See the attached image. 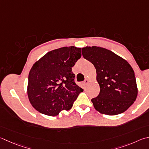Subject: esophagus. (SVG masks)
Returning a JSON list of instances; mask_svg holds the SVG:
<instances>
[{"instance_id": "esophagus-1", "label": "esophagus", "mask_w": 149, "mask_h": 149, "mask_svg": "<svg viewBox=\"0 0 149 149\" xmlns=\"http://www.w3.org/2000/svg\"><path fill=\"white\" fill-rule=\"evenodd\" d=\"M89 82V81H88V79H85V81H84V83H85V84H87Z\"/></svg>"}]
</instances>
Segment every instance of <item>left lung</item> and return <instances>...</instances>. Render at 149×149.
I'll return each mask as SVG.
<instances>
[{
    "label": "left lung",
    "mask_w": 149,
    "mask_h": 149,
    "mask_svg": "<svg viewBox=\"0 0 149 149\" xmlns=\"http://www.w3.org/2000/svg\"><path fill=\"white\" fill-rule=\"evenodd\" d=\"M82 55L95 67L100 92L91 100L102 114L116 115L136 101L137 86L133 68L125 59L111 51L97 46L82 48Z\"/></svg>",
    "instance_id": "obj_1"
}]
</instances>
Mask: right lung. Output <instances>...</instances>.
Returning a JSON list of instances; mask_svg holds the SVG:
<instances>
[{
  "label": "right lung",
  "mask_w": 149,
  "mask_h": 149,
  "mask_svg": "<svg viewBox=\"0 0 149 149\" xmlns=\"http://www.w3.org/2000/svg\"><path fill=\"white\" fill-rule=\"evenodd\" d=\"M81 56V48L63 47L51 51L30 70L27 94L35 109L56 116L69 110L83 89L74 82L72 68Z\"/></svg>",
  "instance_id": "right-lung-1"
}]
</instances>
